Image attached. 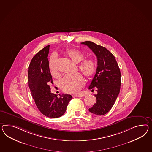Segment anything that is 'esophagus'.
I'll list each match as a JSON object with an SVG mask.
<instances>
[{
  "instance_id": "34e87169",
  "label": "esophagus",
  "mask_w": 152,
  "mask_h": 152,
  "mask_svg": "<svg viewBox=\"0 0 152 152\" xmlns=\"http://www.w3.org/2000/svg\"><path fill=\"white\" fill-rule=\"evenodd\" d=\"M83 95L82 94H77V95H73V97H82Z\"/></svg>"
}]
</instances>
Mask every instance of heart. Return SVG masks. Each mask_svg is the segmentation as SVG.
<instances>
[{
    "instance_id": "b5f03b06",
    "label": "heart",
    "mask_w": 152,
    "mask_h": 152,
    "mask_svg": "<svg viewBox=\"0 0 152 152\" xmlns=\"http://www.w3.org/2000/svg\"><path fill=\"white\" fill-rule=\"evenodd\" d=\"M66 53L74 62L79 63L84 58V55L82 52L74 48L66 49ZM57 56L52 55L49 61V68L51 75L53 77H58V72L56 66ZM79 69L86 77H93L96 72V64L92 59H84L79 65ZM84 84V80L82 75L79 73L66 75L60 83L61 89L66 93H77Z\"/></svg>"
}]
</instances>
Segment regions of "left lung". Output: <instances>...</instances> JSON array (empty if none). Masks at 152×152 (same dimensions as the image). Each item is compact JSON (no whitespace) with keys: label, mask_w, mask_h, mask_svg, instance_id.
Masks as SVG:
<instances>
[{"label":"left lung","mask_w":152,"mask_h":152,"mask_svg":"<svg viewBox=\"0 0 152 152\" xmlns=\"http://www.w3.org/2000/svg\"><path fill=\"white\" fill-rule=\"evenodd\" d=\"M81 44L88 46L97 57L96 72L88 89L95 88L97 94L95 95L96 103L89 111L95 115H104L112 108L120 93V70L114 56L105 47L89 41Z\"/></svg>","instance_id":"obj_1"}]
</instances>
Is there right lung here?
<instances>
[{"mask_svg": "<svg viewBox=\"0 0 152 152\" xmlns=\"http://www.w3.org/2000/svg\"><path fill=\"white\" fill-rule=\"evenodd\" d=\"M50 45L44 47L34 56L28 66V82L32 97L37 107L45 116L58 118L66 111L72 97L63 94L57 95L51 93L50 84H53L47 58Z\"/></svg>", "mask_w": 152, "mask_h": 152, "instance_id": "1", "label": "right lung"}]
</instances>
